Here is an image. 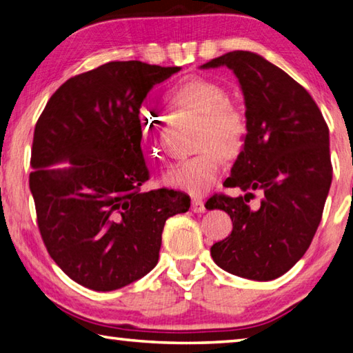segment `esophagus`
I'll use <instances>...</instances> for the list:
<instances>
[{"mask_svg":"<svg viewBox=\"0 0 353 353\" xmlns=\"http://www.w3.org/2000/svg\"><path fill=\"white\" fill-rule=\"evenodd\" d=\"M191 210H193L194 213H204L205 205H204V202H202V199L194 198L193 201H191Z\"/></svg>","mask_w":353,"mask_h":353,"instance_id":"34e87169","label":"esophagus"}]
</instances>
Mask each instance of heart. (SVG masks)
<instances>
[{"instance_id":"obj_1","label":"heart","mask_w":353,"mask_h":353,"mask_svg":"<svg viewBox=\"0 0 353 353\" xmlns=\"http://www.w3.org/2000/svg\"><path fill=\"white\" fill-rule=\"evenodd\" d=\"M165 99L176 109L201 115L196 130L194 155L183 159L165 172L168 187L201 196L212 188L219 174L223 159H234L243 151L249 126L246 117L227 103L229 94L218 82L202 76H187L166 88ZM140 139L151 154L157 152V140L162 129L160 115L152 107L140 105L137 110Z\"/></svg>"}]
</instances>
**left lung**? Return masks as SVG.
Returning a JSON list of instances; mask_svg holds the SVG:
<instances>
[{
  "instance_id": "8db88e82",
  "label": "left lung",
  "mask_w": 353,
  "mask_h": 353,
  "mask_svg": "<svg viewBox=\"0 0 353 353\" xmlns=\"http://www.w3.org/2000/svg\"><path fill=\"white\" fill-rule=\"evenodd\" d=\"M219 67L240 82L249 132L225 181L244 194H214L205 204L234 224L210 254L224 271L266 282L290 271L318 230L332 183L328 128L305 88L260 54L232 51L201 65ZM254 190L262 198L250 206Z\"/></svg>"
}]
</instances>
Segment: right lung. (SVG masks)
Here are the masks:
<instances>
[{"label": "right lung", "instance_id": "1", "mask_svg": "<svg viewBox=\"0 0 353 353\" xmlns=\"http://www.w3.org/2000/svg\"><path fill=\"white\" fill-rule=\"evenodd\" d=\"M179 70L104 63L62 83L35 124L29 188L41 240L85 288L113 291L146 276L166 219L188 212L181 191H141L149 170L137 123L152 87Z\"/></svg>", "mask_w": 353, "mask_h": 353}]
</instances>
